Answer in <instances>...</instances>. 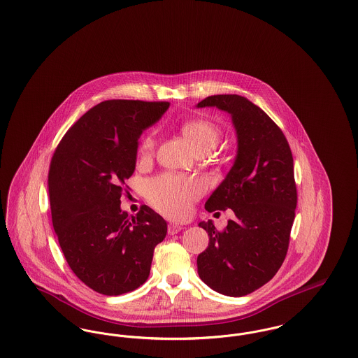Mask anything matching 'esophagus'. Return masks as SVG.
<instances>
[{"mask_svg": "<svg viewBox=\"0 0 358 358\" xmlns=\"http://www.w3.org/2000/svg\"><path fill=\"white\" fill-rule=\"evenodd\" d=\"M182 228H184L182 225L173 222V224H169V227H168V234H169V235H176V234H178Z\"/></svg>", "mask_w": 358, "mask_h": 358, "instance_id": "1", "label": "esophagus"}]
</instances>
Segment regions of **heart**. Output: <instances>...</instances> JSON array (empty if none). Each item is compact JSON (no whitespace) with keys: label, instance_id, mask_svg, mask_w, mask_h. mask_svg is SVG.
I'll list each match as a JSON object with an SVG mask.
<instances>
[{"label":"heart","instance_id":"heart-1","mask_svg":"<svg viewBox=\"0 0 358 358\" xmlns=\"http://www.w3.org/2000/svg\"><path fill=\"white\" fill-rule=\"evenodd\" d=\"M180 131L196 153L215 149L220 139V127L205 118H193L181 123ZM155 148L154 133L142 139L139 146V158L142 161L152 157ZM203 193L201 182L180 174H162L155 177L146 185L148 200L164 215L173 219H184L190 212L194 200Z\"/></svg>","mask_w":358,"mask_h":358}]
</instances>
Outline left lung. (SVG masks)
<instances>
[{"instance_id": "8db88e82", "label": "left lung", "mask_w": 358, "mask_h": 358, "mask_svg": "<svg viewBox=\"0 0 358 358\" xmlns=\"http://www.w3.org/2000/svg\"><path fill=\"white\" fill-rule=\"evenodd\" d=\"M197 107L231 114L238 136L235 162L205 203L208 212L232 209L235 219L222 231L199 224L209 244L197 270L210 289L243 296L271 280L287 254L298 200L294 159L279 126L247 98L212 95Z\"/></svg>"}]
</instances>
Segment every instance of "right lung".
Returning a JSON list of instances; mask_svg holds the SVG:
<instances>
[{
  "instance_id": "add662e5",
  "label": "right lung",
  "mask_w": 358,
  "mask_h": 358,
  "mask_svg": "<svg viewBox=\"0 0 358 358\" xmlns=\"http://www.w3.org/2000/svg\"><path fill=\"white\" fill-rule=\"evenodd\" d=\"M168 108V102L99 103L71 126L52 157L53 229L72 273L103 295L143 285L154 248L166 236V222L152 208L129 216L120 196L136 169L139 136Z\"/></svg>"
}]
</instances>
